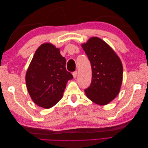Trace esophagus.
Returning a JSON list of instances; mask_svg holds the SVG:
<instances>
[{"label": "esophagus", "mask_w": 148, "mask_h": 148, "mask_svg": "<svg viewBox=\"0 0 148 148\" xmlns=\"http://www.w3.org/2000/svg\"><path fill=\"white\" fill-rule=\"evenodd\" d=\"M73 76L74 78H76V77H77V71H75V72H73Z\"/></svg>", "instance_id": "34e87169"}]
</instances>
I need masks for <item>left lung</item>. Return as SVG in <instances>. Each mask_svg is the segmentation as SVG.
Here are the masks:
<instances>
[{"instance_id": "obj_1", "label": "left lung", "mask_w": 148, "mask_h": 148, "mask_svg": "<svg viewBox=\"0 0 148 148\" xmlns=\"http://www.w3.org/2000/svg\"><path fill=\"white\" fill-rule=\"evenodd\" d=\"M91 62L92 81L84 92L95 104L104 106L117 97L123 79V66L111 47L99 38L91 37L82 44Z\"/></svg>"}]
</instances>
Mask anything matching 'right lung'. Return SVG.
Wrapping results in <instances>:
<instances>
[{
	"instance_id": "1",
	"label": "right lung",
	"mask_w": 148,
	"mask_h": 148,
	"mask_svg": "<svg viewBox=\"0 0 148 148\" xmlns=\"http://www.w3.org/2000/svg\"><path fill=\"white\" fill-rule=\"evenodd\" d=\"M65 64L60 49L51 43L37 49L25 77L26 88L36 104L49 109L62 99L67 82L73 78Z\"/></svg>"
}]
</instances>
